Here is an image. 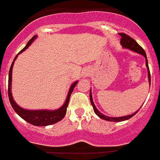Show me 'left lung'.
Masks as SVG:
<instances>
[{"mask_svg": "<svg viewBox=\"0 0 160 160\" xmlns=\"http://www.w3.org/2000/svg\"><path fill=\"white\" fill-rule=\"evenodd\" d=\"M120 36L122 37L121 38V44H122V46H123L124 48H128V49H131L133 51H135L137 53H140V54L143 55L145 58H146V66L148 67V79H149V82L150 85H151V73H150V70H149V66H148V58H147V55L145 51H144V49L141 47L136 42H135L132 38H131L130 36H128V34H126V33H123V32H120L118 33ZM90 102H91V105H92L93 109H94V111L96 114H97L98 116L100 117L102 119L107 120V121H111V122H120V121H124V120H128L129 118H131V117H133L136 114L138 111H136L134 114H131V115H128V116H123V117H118V118H112V117H109V116H106L104 114H102L101 112L98 111L96 107L94 106V102H93L92 99V94H91V91H90Z\"/></svg>", "mask_w": 160, "mask_h": 160, "instance_id": "left-lung-1", "label": "left lung"}]
</instances>
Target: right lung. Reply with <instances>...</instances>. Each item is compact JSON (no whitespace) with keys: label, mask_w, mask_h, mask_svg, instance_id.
<instances>
[{"label":"right lung","mask_w":160,"mask_h":160,"mask_svg":"<svg viewBox=\"0 0 160 160\" xmlns=\"http://www.w3.org/2000/svg\"><path fill=\"white\" fill-rule=\"evenodd\" d=\"M35 38H36V36L32 37L30 40L29 41V42L27 43L26 46H25L24 49H22V50L18 53V54L27 49V48L30 46V44L33 42V40H34ZM17 57H18V55H17L16 57H15V58H14L13 62H12V65H11L10 66V69H9L8 84V98H9L10 104L11 106H12V108H13L14 111H16L17 114H18L20 117H22L24 120H25L26 122L32 124V125L38 126V127H44V126L51 125V124H54L56 123V122L61 121V120L64 118L65 115H66V108H67L68 104H69L70 95H71L72 92H73V88L75 87L78 82H75L73 83V84L71 85L70 90H69V93H68L67 98H66V102H65L64 105L61 107L60 109H58V110H55V111H44V110H41V111H28V110H25V109L22 108V107H20L18 105H17L16 102H14L13 98H12V93H11L12 69L14 64V61L17 58Z\"/></svg>","instance_id":"obj_1"}]
</instances>
